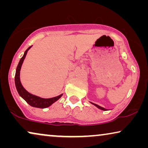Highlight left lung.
Segmentation results:
<instances>
[{"instance_id": "left-lung-1", "label": "left lung", "mask_w": 148, "mask_h": 148, "mask_svg": "<svg viewBox=\"0 0 148 148\" xmlns=\"http://www.w3.org/2000/svg\"><path fill=\"white\" fill-rule=\"evenodd\" d=\"M92 103V104H93L94 105H95V106H96L97 108H98L99 109H100V110H107L106 109H105V108H103V107H101V106H99V105H98V104H94V103H92V102H91Z\"/></svg>"}]
</instances>
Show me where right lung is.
<instances>
[{"label":"right lung","instance_id":"obj_1","mask_svg":"<svg viewBox=\"0 0 148 148\" xmlns=\"http://www.w3.org/2000/svg\"><path fill=\"white\" fill-rule=\"evenodd\" d=\"M32 46H29L27 50H25V53H24L23 56H22L21 60H19V64H18L17 69H16L15 76V83L16 89H17L18 93H19V96L22 97L24 100H25L27 103H28L30 106L36 107V108H47V107L50 106L52 105L54 102L57 101L60 97L62 96V94H60L59 96L54 97V98H42L40 97L34 96V95L30 94L25 90V89L23 88V86L21 85V83L20 82V70H21V65L23 64V62L24 59H25L26 54L28 50Z\"/></svg>","mask_w":148,"mask_h":148}]
</instances>
